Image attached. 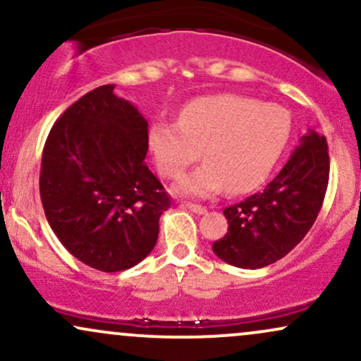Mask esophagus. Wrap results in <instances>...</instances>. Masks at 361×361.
<instances>
[{"label": "esophagus", "instance_id": "obj_1", "mask_svg": "<svg viewBox=\"0 0 361 361\" xmlns=\"http://www.w3.org/2000/svg\"><path fill=\"white\" fill-rule=\"evenodd\" d=\"M185 207L188 210H192L193 214H198V215H204V214H207V209L205 207H202V205H197V204H185Z\"/></svg>", "mask_w": 361, "mask_h": 361}]
</instances>
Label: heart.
<instances>
[{
  "mask_svg": "<svg viewBox=\"0 0 361 361\" xmlns=\"http://www.w3.org/2000/svg\"><path fill=\"white\" fill-rule=\"evenodd\" d=\"M292 120L283 106L241 94H214L190 102L178 123L157 120L147 144L159 173L178 178L197 159L205 163L178 181L175 192L205 198L250 192L263 183L287 147Z\"/></svg>",
  "mask_w": 361,
  "mask_h": 361,
  "instance_id": "heart-1",
  "label": "heart"
}]
</instances>
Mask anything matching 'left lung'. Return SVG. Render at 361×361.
<instances>
[{
    "label": "left lung",
    "mask_w": 361,
    "mask_h": 361,
    "mask_svg": "<svg viewBox=\"0 0 361 361\" xmlns=\"http://www.w3.org/2000/svg\"><path fill=\"white\" fill-rule=\"evenodd\" d=\"M327 181L326 137L310 128L263 192L224 209L229 229L214 243V252L244 270H256L281 259L316 222Z\"/></svg>",
    "instance_id": "8db88e82"
}]
</instances>
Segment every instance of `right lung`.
<instances>
[{"label": "right lung", "mask_w": 361, "mask_h": 361, "mask_svg": "<svg viewBox=\"0 0 361 361\" xmlns=\"http://www.w3.org/2000/svg\"><path fill=\"white\" fill-rule=\"evenodd\" d=\"M115 85L90 91L54 123L40 198L54 234L94 270H128L154 250L171 198L146 164L147 120Z\"/></svg>", "instance_id": "1"}]
</instances>
